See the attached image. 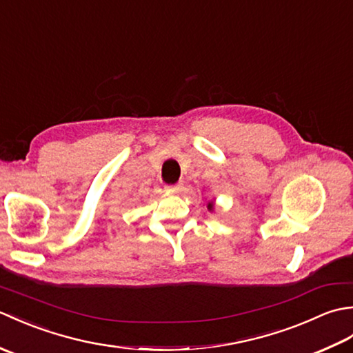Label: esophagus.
<instances>
[{
    "instance_id": "34e87169",
    "label": "esophagus",
    "mask_w": 353,
    "mask_h": 353,
    "mask_svg": "<svg viewBox=\"0 0 353 353\" xmlns=\"http://www.w3.org/2000/svg\"><path fill=\"white\" fill-rule=\"evenodd\" d=\"M182 185H183V183H181V182L172 183V185H167V186H165V190L170 191V192H179V191L182 190Z\"/></svg>"
}]
</instances>
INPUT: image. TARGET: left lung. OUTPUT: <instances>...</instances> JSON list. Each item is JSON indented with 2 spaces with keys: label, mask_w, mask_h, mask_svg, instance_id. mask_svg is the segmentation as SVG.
I'll return each instance as SVG.
<instances>
[{
  "label": "left lung",
  "mask_w": 353,
  "mask_h": 353,
  "mask_svg": "<svg viewBox=\"0 0 353 353\" xmlns=\"http://www.w3.org/2000/svg\"><path fill=\"white\" fill-rule=\"evenodd\" d=\"M208 209H212V203H209V205H208Z\"/></svg>",
  "instance_id": "left-lung-1"
}]
</instances>
